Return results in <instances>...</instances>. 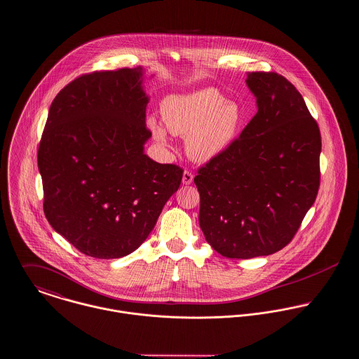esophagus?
<instances>
[{
    "instance_id": "34e87169",
    "label": "esophagus",
    "mask_w": 359,
    "mask_h": 359,
    "mask_svg": "<svg viewBox=\"0 0 359 359\" xmlns=\"http://www.w3.org/2000/svg\"><path fill=\"white\" fill-rule=\"evenodd\" d=\"M193 179H194V176H193L191 172H189V170H184V172H183V177H182L183 184H186V186H187V184H191Z\"/></svg>"
}]
</instances>
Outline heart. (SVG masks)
<instances>
[{
    "instance_id": "obj_1",
    "label": "heart",
    "mask_w": 359,
    "mask_h": 359,
    "mask_svg": "<svg viewBox=\"0 0 359 359\" xmlns=\"http://www.w3.org/2000/svg\"><path fill=\"white\" fill-rule=\"evenodd\" d=\"M161 111L166 128L173 135L186 136L187 154L200 162L224 152L237 139L244 122L241 107L215 88L169 95L162 101ZM148 128L158 143H168V131L159 122L149 118Z\"/></svg>"
}]
</instances>
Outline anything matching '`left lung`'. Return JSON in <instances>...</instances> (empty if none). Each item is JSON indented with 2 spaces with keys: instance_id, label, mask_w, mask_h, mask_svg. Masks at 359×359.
Returning <instances> with one entry per match:
<instances>
[{
  "instance_id": "obj_1",
  "label": "left lung",
  "mask_w": 359,
  "mask_h": 359,
  "mask_svg": "<svg viewBox=\"0 0 359 359\" xmlns=\"http://www.w3.org/2000/svg\"><path fill=\"white\" fill-rule=\"evenodd\" d=\"M257 114L240 137L200 168V227L226 258L286 247L319 190L320 132L302 95L273 72H250Z\"/></svg>"
}]
</instances>
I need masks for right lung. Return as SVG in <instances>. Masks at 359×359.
<instances>
[{"label":"right lung","mask_w":359,"mask_h":359,"mask_svg":"<svg viewBox=\"0 0 359 359\" xmlns=\"http://www.w3.org/2000/svg\"><path fill=\"white\" fill-rule=\"evenodd\" d=\"M143 80L142 67L74 79L54 98L39 145L46 217L93 258L137 250L182 183V168L144 154Z\"/></svg>","instance_id":"1"}]
</instances>
